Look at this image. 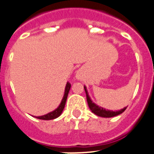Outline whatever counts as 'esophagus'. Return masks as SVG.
<instances>
[{"mask_svg":"<svg viewBox=\"0 0 154 154\" xmlns=\"http://www.w3.org/2000/svg\"><path fill=\"white\" fill-rule=\"evenodd\" d=\"M76 77H77V78L78 79V80H80V79H82L81 73H80V71H78V72L77 73V76H76Z\"/></svg>","mask_w":154,"mask_h":154,"instance_id":"obj_1","label":"esophagus"}]
</instances>
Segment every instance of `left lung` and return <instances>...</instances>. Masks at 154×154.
<instances>
[{
  "instance_id": "8db88e82",
  "label": "left lung",
  "mask_w": 154,
  "mask_h": 154,
  "mask_svg": "<svg viewBox=\"0 0 154 154\" xmlns=\"http://www.w3.org/2000/svg\"><path fill=\"white\" fill-rule=\"evenodd\" d=\"M84 89L86 94V100H87V103H88V105H89V107L90 108V110H92V113H94L95 115L98 116V117H115V116H117V115L120 114V113H122L123 112H124V110H126V107H126L123 109H121V110H117V111L106 110L105 108H103V107H99V106H98L97 104H95V103L92 102L90 97L89 96V94H88L87 90H86V87L85 86H84Z\"/></svg>"
}]
</instances>
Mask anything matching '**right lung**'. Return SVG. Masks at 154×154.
I'll list each match as a JSON object with an SVG mask.
<instances>
[{
    "label": "right lung",
    "mask_w": 154,
    "mask_h": 154,
    "mask_svg": "<svg viewBox=\"0 0 154 154\" xmlns=\"http://www.w3.org/2000/svg\"><path fill=\"white\" fill-rule=\"evenodd\" d=\"M71 83H67L66 86H65V94H64V97L62 98V101H61V104H59V107L53 111L48 113L47 114L44 115V116H41V117H36V118L40 119V120H53V119H56L57 117H59L61 115V113H62V110L65 108V103H66L67 98H68V92H69L70 89H71Z\"/></svg>",
    "instance_id": "1"
}]
</instances>
